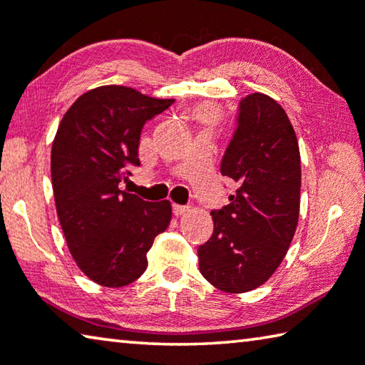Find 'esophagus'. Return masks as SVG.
<instances>
[{"instance_id":"34e87169","label":"esophagus","mask_w":365,"mask_h":365,"mask_svg":"<svg viewBox=\"0 0 365 365\" xmlns=\"http://www.w3.org/2000/svg\"><path fill=\"white\" fill-rule=\"evenodd\" d=\"M190 210L188 206H183V205H173L172 206V211H173V214H175V216H182V214H185Z\"/></svg>"}]
</instances>
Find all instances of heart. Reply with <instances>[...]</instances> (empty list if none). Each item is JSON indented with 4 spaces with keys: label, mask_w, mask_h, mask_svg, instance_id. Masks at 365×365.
Listing matches in <instances>:
<instances>
[{
    "label": "heart",
    "mask_w": 365,
    "mask_h": 365,
    "mask_svg": "<svg viewBox=\"0 0 365 365\" xmlns=\"http://www.w3.org/2000/svg\"><path fill=\"white\" fill-rule=\"evenodd\" d=\"M212 113H214V112H212L211 108H205L203 112H201V117H203V118H211Z\"/></svg>",
    "instance_id": "1"
}]
</instances>
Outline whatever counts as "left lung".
<instances>
[{
	"mask_svg": "<svg viewBox=\"0 0 365 365\" xmlns=\"http://www.w3.org/2000/svg\"><path fill=\"white\" fill-rule=\"evenodd\" d=\"M221 173L239 183L229 205L211 211V239L198 247L200 271L219 291L262 286L284 259L300 207V153L279 103L259 94L239 103Z\"/></svg>",
	"mask_w": 365,
	"mask_h": 365,
	"instance_id": "8db88e82",
	"label": "left lung"
}]
</instances>
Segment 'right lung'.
I'll return each mask as SVG.
<instances>
[{
  "mask_svg": "<svg viewBox=\"0 0 365 365\" xmlns=\"http://www.w3.org/2000/svg\"><path fill=\"white\" fill-rule=\"evenodd\" d=\"M173 99L125 86L88 91L68 108L51 146L56 214L74 262L97 284L123 287L148 268L146 253L169 227L170 201L120 190L140 165L141 130Z\"/></svg>",
  "mask_w": 365,
  "mask_h": 365,
  "instance_id": "add662e5",
  "label": "right lung"
}]
</instances>
